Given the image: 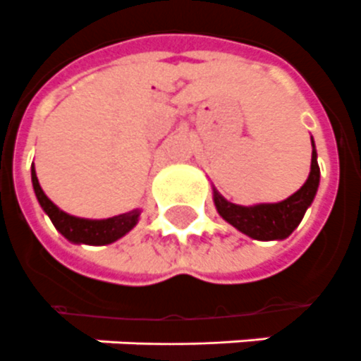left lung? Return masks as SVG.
I'll return each mask as SVG.
<instances>
[{
	"label": "left lung",
	"instance_id": "obj_1",
	"mask_svg": "<svg viewBox=\"0 0 361 361\" xmlns=\"http://www.w3.org/2000/svg\"><path fill=\"white\" fill-rule=\"evenodd\" d=\"M319 178H321V169L317 164V151L313 145L310 177L296 194H293L285 201L255 204V207H240V204L227 201L218 190H214V204L221 218L244 235L257 238V240H279V238H287L298 227L305 210L315 197Z\"/></svg>",
	"mask_w": 361,
	"mask_h": 361
}]
</instances>
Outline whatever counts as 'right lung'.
I'll use <instances>...</instances> for the list:
<instances>
[{"label": "right lung", "instance_id": "obj_1", "mask_svg": "<svg viewBox=\"0 0 361 361\" xmlns=\"http://www.w3.org/2000/svg\"><path fill=\"white\" fill-rule=\"evenodd\" d=\"M31 180H33L35 194H37L40 207L44 209L46 214L50 216L51 224L56 226V229L71 242H82V244H93V246H102V244L115 242L121 236H125L135 226L137 216H140L137 210H132V212L114 216V218H108V220L74 218V216L66 214V212L57 209L56 204L46 197V194L40 188L35 167H31Z\"/></svg>", "mask_w": 361, "mask_h": 361}]
</instances>
